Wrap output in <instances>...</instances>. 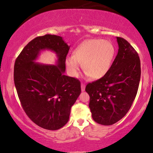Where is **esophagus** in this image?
Returning a JSON list of instances; mask_svg holds the SVG:
<instances>
[{
	"label": "esophagus",
	"instance_id": "obj_1",
	"mask_svg": "<svg viewBox=\"0 0 153 153\" xmlns=\"http://www.w3.org/2000/svg\"><path fill=\"white\" fill-rule=\"evenodd\" d=\"M81 91H85V84H83V83H81Z\"/></svg>",
	"mask_w": 153,
	"mask_h": 153
}]
</instances>
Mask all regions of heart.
I'll list each match as a JSON object with an SVG mask.
<instances>
[{
  "instance_id": "heart-1",
  "label": "heart",
  "mask_w": 153,
  "mask_h": 153,
  "mask_svg": "<svg viewBox=\"0 0 153 153\" xmlns=\"http://www.w3.org/2000/svg\"><path fill=\"white\" fill-rule=\"evenodd\" d=\"M116 49L109 41L92 39L83 42L73 52V56L65 60L68 72L73 77L79 76L83 69L87 76L92 79H102L111 67Z\"/></svg>"
}]
</instances>
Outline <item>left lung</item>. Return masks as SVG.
Masks as SVG:
<instances>
[{
    "instance_id": "8db88e82",
    "label": "left lung",
    "mask_w": 153,
    "mask_h": 153,
    "mask_svg": "<svg viewBox=\"0 0 153 153\" xmlns=\"http://www.w3.org/2000/svg\"><path fill=\"white\" fill-rule=\"evenodd\" d=\"M116 39L118 51L109 71L85 87L92 117L103 125L114 124L126 115L137 95L141 79L137 52L125 39Z\"/></svg>"
}]
</instances>
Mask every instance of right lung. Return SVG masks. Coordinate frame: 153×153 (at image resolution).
<instances>
[{
  "instance_id": "add662e5",
  "label": "right lung",
  "mask_w": 153,
  "mask_h": 153,
  "mask_svg": "<svg viewBox=\"0 0 153 153\" xmlns=\"http://www.w3.org/2000/svg\"><path fill=\"white\" fill-rule=\"evenodd\" d=\"M69 49L60 36L37 37L24 48L14 63V85L24 111L33 123L49 130L59 129L68 122L71 107L81 93L80 81L64 74ZM45 50L56 54V66L35 62Z\"/></svg>"
}]
</instances>
